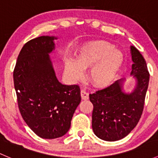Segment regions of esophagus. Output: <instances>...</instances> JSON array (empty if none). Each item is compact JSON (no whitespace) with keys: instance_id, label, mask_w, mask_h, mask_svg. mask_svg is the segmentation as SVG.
<instances>
[{"instance_id":"esophagus-1","label":"esophagus","mask_w":158,"mask_h":158,"mask_svg":"<svg viewBox=\"0 0 158 158\" xmlns=\"http://www.w3.org/2000/svg\"><path fill=\"white\" fill-rule=\"evenodd\" d=\"M80 93H81V97H82V99L83 100L89 99V93L86 92V91L84 90V89H82Z\"/></svg>"}]
</instances>
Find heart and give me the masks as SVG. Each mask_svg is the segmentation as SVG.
<instances>
[{
    "label": "heart",
    "mask_w": 158,
    "mask_h": 158,
    "mask_svg": "<svg viewBox=\"0 0 158 158\" xmlns=\"http://www.w3.org/2000/svg\"><path fill=\"white\" fill-rule=\"evenodd\" d=\"M124 61L122 52L106 42H96L82 47L74 60L66 62L65 70L73 80L83 76V69L89 67V76L94 85L99 88L109 85L115 78Z\"/></svg>",
    "instance_id": "1"
}]
</instances>
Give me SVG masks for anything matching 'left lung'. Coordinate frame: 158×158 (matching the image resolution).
<instances>
[{
    "label": "left lung",
    "mask_w": 158,
    "mask_h": 158,
    "mask_svg": "<svg viewBox=\"0 0 158 158\" xmlns=\"http://www.w3.org/2000/svg\"><path fill=\"white\" fill-rule=\"evenodd\" d=\"M131 73L136 82L134 89H124L125 79L116 80L106 88L89 94L93 105L92 126L98 138L114 141L125 138L136 126L144 109L149 83L147 63L141 52L131 46Z\"/></svg>",
    "instance_id": "8db88e82"
}]
</instances>
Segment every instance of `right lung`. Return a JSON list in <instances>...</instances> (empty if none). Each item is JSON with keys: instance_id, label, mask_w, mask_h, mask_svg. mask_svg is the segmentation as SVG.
<instances>
[{"instance_id": "add662e5", "label": "right lung", "mask_w": 158, "mask_h": 158, "mask_svg": "<svg viewBox=\"0 0 158 158\" xmlns=\"http://www.w3.org/2000/svg\"><path fill=\"white\" fill-rule=\"evenodd\" d=\"M54 36H42L24 44L14 70V83L22 118L39 137L53 139L69 131L80 103L78 85H63L56 76L49 53Z\"/></svg>"}]
</instances>
